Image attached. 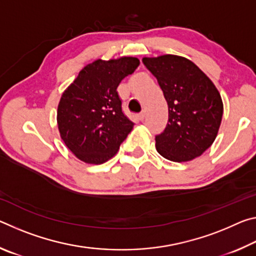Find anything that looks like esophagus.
Returning <instances> with one entry per match:
<instances>
[{"mask_svg": "<svg viewBox=\"0 0 256 256\" xmlns=\"http://www.w3.org/2000/svg\"><path fill=\"white\" fill-rule=\"evenodd\" d=\"M144 118H146V112H142L141 114L138 115V120H141V122H142V120H144Z\"/></svg>", "mask_w": 256, "mask_h": 256, "instance_id": "1", "label": "esophagus"}]
</instances>
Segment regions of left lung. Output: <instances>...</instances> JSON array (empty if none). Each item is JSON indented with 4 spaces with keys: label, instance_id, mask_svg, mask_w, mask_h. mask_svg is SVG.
I'll return each instance as SVG.
<instances>
[{
    "label": "left lung",
    "instance_id": "left-lung-1",
    "mask_svg": "<svg viewBox=\"0 0 256 256\" xmlns=\"http://www.w3.org/2000/svg\"><path fill=\"white\" fill-rule=\"evenodd\" d=\"M168 104V123L156 136V149L170 162L193 160L214 144L222 120L220 94L204 72L178 55L144 58Z\"/></svg>",
    "mask_w": 256,
    "mask_h": 256
}]
</instances>
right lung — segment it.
<instances>
[{
  "mask_svg": "<svg viewBox=\"0 0 256 256\" xmlns=\"http://www.w3.org/2000/svg\"><path fill=\"white\" fill-rule=\"evenodd\" d=\"M138 64V58L132 56L98 58L86 64L63 92L56 116L58 132L81 162H108L131 132L133 123L123 114L116 89Z\"/></svg>",
  "mask_w": 256,
  "mask_h": 256,
  "instance_id": "obj_1",
  "label": "right lung"
}]
</instances>
